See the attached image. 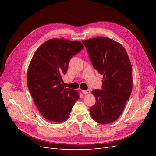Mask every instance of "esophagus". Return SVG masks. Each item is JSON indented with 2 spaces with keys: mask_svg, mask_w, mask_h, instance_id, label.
<instances>
[{
  "mask_svg": "<svg viewBox=\"0 0 156 156\" xmlns=\"http://www.w3.org/2000/svg\"><path fill=\"white\" fill-rule=\"evenodd\" d=\"M90 92V90H82V92L83 94H89Z\"/></svg>",
  "mask_w": 156,
  "mask_h": 156,
  "instance_id": "1",
  "label": "esophagus"
}]
</instances>
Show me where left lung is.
Returning <instances> with one entry per match:
<instances>
[{"instance_id":"left-lung-1","label":"left lung","mask_w":156,"mask_h":156,"mask_svg":"<svg viewBox=\"0 0 156 156\" xmlns=\"http://www.w3.org/2000/svg\"><path fill=\"white\" fill-rule=\"evenodd\" d=\"M82 42L93 67L103 75L102 90L92 92L96 103L90 108V112L98 123H111L123 112L131 93L133 79L129 58L123 46L108 37H97Z\"/></svg>"}]
</instances>
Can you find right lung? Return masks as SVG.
<instances>
[{
  "instance_id": "1",
  "label": "right lung",
  "mask_w": 156,
  "mask_h": 156,
  "mask_svg": "<svg viewBox=\"0 0 156 156\" xmlns=\"http://www.w3.org/2000/svg\"><path fill=\"white\" fill-rule=\"evenodd\" d=\"M79 41L51 39L36 50L27 71V85L35 104L45 119L64 122L79 98L77 91L65 88L62 76L73 56L83 48Z\"/></svg>"
}]
</instances>
